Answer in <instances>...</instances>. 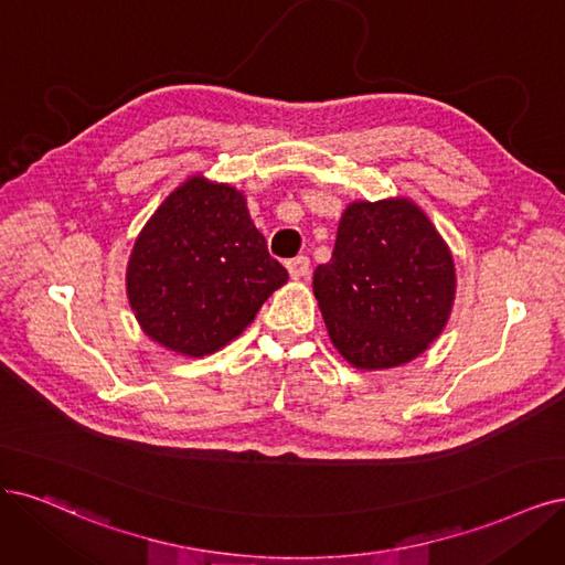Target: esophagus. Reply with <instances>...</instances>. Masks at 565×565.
Returning <instances> with one entry per match:
<instances>
[{
  "label": "esophagus",
  "mask_w": 565,
  "mask_h": 565,
  "mask_svg": "<svg viewBox=\"0 0 565 565\" xmlns=\"http://www.w3.org/2000/svg\"><path fill=\"white\" fill-rule=\"evenodd\" d=\"M288 275L290 279H305L309 275V258L305 256H298L294 260H288Z\"/></svg>",
  "instance_id": "esophagus-1"
}]
</instances>
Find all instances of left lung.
<instances>
[{"label":"left lung","instance_id":"left-lung-1","mask_svg":"<svg viewBox=\"0 0 565 565\" xmlns=\"http://www.w3.org/2000/svg\"><path fill=\"white\" fill-rule=\"evenodd\" d=\"M328 335L359 370L414 361L445 330L454 298L451 250L409 198L351 202L332 258L315 269Z\"/></svg>","mask_w":565,"mask_h":565}]
</instances>
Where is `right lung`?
I'll return each instance as SVG.
<instances>
[{"mask_svg":"<svg viewBox=\"0 0 565 565\" xmlns=\"http://www.w3.org/2000/svg\"><path fill=\"white\" fill-rule=\"evenodd\" d=\"M288 281L230 183L188 177L135 239L125 271L141 330L179 356L202 359L239 338Z\"/></svg>","mask_w":565,"mask_h":565,"instance_id":"1","label":"right lung"}]
</instances>
